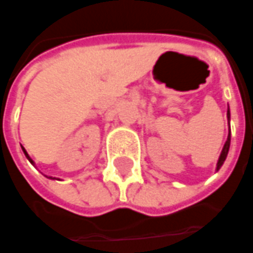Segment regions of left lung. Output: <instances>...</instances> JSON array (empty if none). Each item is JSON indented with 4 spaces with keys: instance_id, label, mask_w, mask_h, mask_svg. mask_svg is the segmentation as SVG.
<instances>
[{
    "instance_id": "1",
    "label": "left lung",
    "mask_w": 253,
    "mask_h": 253,
    "mask_svg": "<svg viewBox=\"0 0 253 253\" xmlns=\"http://www.w3.org/2000/svg\"><path fill=\"white\" fill-rule=\"evenodd\" d=\"M228 118H230V110H228ZM230 143H231V131L228 133V138H227V141L224 144V148H222L221 155H220V158H218V162H217V169H220L221 168V165L225 161V158H227V154H228V150H230Z\"/></svg>"
}]
</instances>
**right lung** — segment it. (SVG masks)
I'll use <instances>...</instances> for the list:
<instances>
[{
  "label": "right lung",
  "instance_id": "add662e5",
  "mask_svg": "<svg viewBox=\"0 0 253 253\" xmlns=\"http://www.w3.org/2000/svg\"><path fill=\"white\" fill-rule=\"evenodd\" d=\"M22 150H23V153H25V155H26V158H28V160H29V161H31V162H33V161H32V160H31V158H29V155H28V153L25 151V148H23V147H22Z\"/></svg>",
  "mask_w": 253,
  "mask_h": 253
}]
</instances>
